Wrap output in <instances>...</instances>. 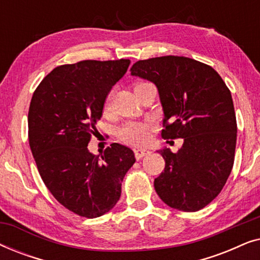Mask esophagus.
<instances>
[{"instance_id":"1","label":"esophagus","mask_w":260,"mask_h":260,"mask_svg":"<svg viewBox=\"0 0 260 260\" xmlns=\"http://www.w3.org/2000/svg\"><path fill=\"white\" fill-rule=\"evenodd\" d=\"M148 149H144V148H137L136 150H135V156H136L137 159H141L142 157H144V156H147L149 154Z\"/></svg>"}]
</instances>
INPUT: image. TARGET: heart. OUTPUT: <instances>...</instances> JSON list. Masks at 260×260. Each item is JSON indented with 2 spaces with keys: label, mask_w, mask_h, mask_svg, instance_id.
<instances>
[{
  "label": "heart",
  "mask_w": 260,
  "mask_h": 260,
  "mask_svg": "<svg viewBox=\"0 0 260 260\" xmlns=\"http://www.w3.org/2000/svg\"><path fill=\"white\" fill-rule=\"evenodd\" d=\"M145 83H138L135 85V88L141 86ZM108 105V102H106ZM151 124L148 122H136V120H130L123 124L118 130V136L120 140L129 144L141 145L147 143L150 136Z\"/></svg>",
  "instance_id": "1"
}]
</instances>
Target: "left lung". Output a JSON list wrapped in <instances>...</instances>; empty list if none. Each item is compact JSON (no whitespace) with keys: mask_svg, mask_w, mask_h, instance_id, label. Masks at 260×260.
Masks as SVG:
<instances>
[{"mask_svg":"<svg viewBox=\"0 0 260 260\" xmlns=\"http://www.w3.org/2000/svg\"><path fill=\"white\" fill-rule=\"evenodd\" d=\"M133 76L156 85L163 113V138H183L176 154L158 152L165 170L154 186L169 207L197 212L218 197L229 179L237 144L232 95L214 69L186 56L140 60Z\"/></svg>","mask_w":260,"mask_h":260,"instance_id":"obj_1","label":"left lung"}]
</instances>
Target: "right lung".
Segmentation results:
<instances>
[{
	"label": "right lung",
	"mask_w": 260,
	"mask_h": 260,
	"mask_svg": "<svg viewBox=\"0 0 260 260\" xmlns=\"http://www.w3.org/2000/svg\"><path fill=\"white\" fill-rule=\"evenodd\" d=\"M129 65L120 59L58 66L30 101L28 138L41 179L63 207L88 219L115 207L136 161L134 151L118 143L98 156L87 149L105 99Z\"/></svg>",
	"instance_id": "right-lung-1"
}]
</instances>
